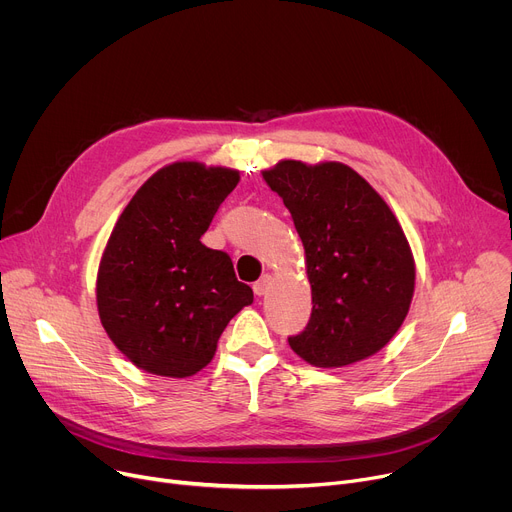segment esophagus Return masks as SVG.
Segmentation results:
<instances>
[{
  "mask_svg": "<svg viewBox=\"0 0 512 512\" xmlns=\"http://www.w3.org/2000/svg\"><path fill=\"white\" fill-rule=\"evenodd\" d=\"M252 289H254V293H256L258 297L266 295V293H268V289H270V277H268V274H264V277H262L260 281H256Z\"/></svg>",
  "mask_w": 512,
  "mask_h": 512,
  "instance_id": "obj_1",
  "label": "esophagus"
}]
</instances>
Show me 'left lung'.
Segmentation results:
<instances>
[{
    "mask_svg": "<svg viewBox=\"0 0 512 512\" xmlns=\"http://www.w3.org/2000/svg\"><path fill=\"white\" fill-rule=\"evenodd\" d=\"M262 178L303 242L311 318L289 346L313 367H346L379 352L404 324L414 256L377 190L340 162L283 160Z\"/></svg>",
    "mask_w": 512,
    "mask_h": 512,
    "instance_id": "1",
    "label": "left lung"
}]
</instances>
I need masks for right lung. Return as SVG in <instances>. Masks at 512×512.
<instances>
[{
    "instance_id": "right-lung-1",
    "label": "right lung",
    "mask_w": 512,
    "mask_h": 512,
    "mask_svg": "<svg viewBox=\"0 0 512 512\" xmlns=\"http://www.w3.org/2000/svg\"><path fill=\"white\" fill-rule=\"evenodd\" d=\"M238 182V170L174 162L135 192L116 221L96 301L108 338L135 367L162 377L199 373L229 320L254 301L231 258L201 242Z\"/></svg>"
}]
</instances>
